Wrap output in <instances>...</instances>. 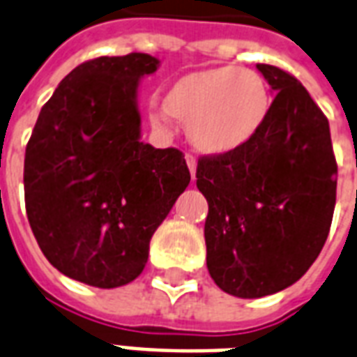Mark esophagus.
<instances>
[{"instance_id":"obj_1","label":"esophagus","mask_w":357,"mask_h":357,"mask_svg":"<svg viewBox=\"0 0 357 357\" xmlns=\"http://www.w3.org/2000/svg\"><path fill=\"white\" fill-rule=\"evenodd\" d=\"M186 164H188V169H190V173H192V178L195 181V171H197V160H195V156H192V154H186Z\"/></svg>"}]
</instances>
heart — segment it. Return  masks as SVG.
Listing matches in <instances>:
<instances>
[{"instance_id": "1", "label": "heart", "mask_w": 357, "mask_h": 357, "mask_svg": "<svg viewBox=\"0 0 357 357\" xmlns=\"http://www.w3.org/2000/svg\"><path fill=\"white\" fill-rule=\"evenodd\" d=\"M270 107L272 96L261 74L233 65L212 66L173 82L153 123L188 121V134L199 151L229 154L255 139Z\"/></svg>"}]
</instances>
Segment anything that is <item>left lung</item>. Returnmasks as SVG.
I'll return each instance as SVG.
<instances>
[{
    "mask_svg": "<svg viewBox=\"0 0 357 357\" xmlns=\"http://www.w3.org/2000/svg\"><path fill=\"white\" fill-rule=\"evenodd\" d=\"M273 102L240 151L203 156L197 188L208 201L206 266L236 298H262L296 283L319 257L335 208L330 124L294 76L257 65Z\"/></svg>",
    "mask_w": 357,
    "mask_h": 357,
    "instance_id": "1",
    "label": "left lung"
}]
</instances>
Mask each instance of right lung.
I'll list each match as a JSON object with an SVG mask.
<instances>
[{
  "label": "right lung",
  "mask_w": 357,
  "mask_h": 357,
  "mask_svg": "<svg viewBox=\"0 0 357 357\" xmlns=\"http://www.w3.org/2000/svg\"><path fill=\"white\" fill-rule=\"evenodd\" d=\"M149 54L76 66L38 113L24 162L27 220L50 264L79 283L134 281L149 244L190 184L184 154L141 141Z\"/></svg>",
  "instance_id": "right-lung-1"
}]
</instances>
